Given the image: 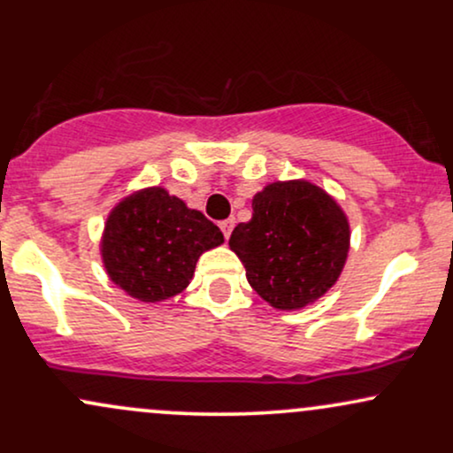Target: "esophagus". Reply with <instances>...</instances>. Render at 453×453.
<instances>
[{
  "mask_svg": "<svg viewBox=\"0 0 453 453\" xmlns=\"http://www.w3.org/2000/svg\"><path fill=\"white\" fill-rule=\"evenodd\" d=\"M219 227H221L223 236L230 238V234H232V230H234V219H226V221H221V223H219Z\"/></svg>",
  "mask_w": 453,
  "mask_h": 453,
  "instance_id": "34e87169",
  "label": "esophagus"
}]
</instances>
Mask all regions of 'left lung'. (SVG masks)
I'll use <instances>...</instances> for the list:
<instances>
[{"mask_svg":"<svg viewBox=\"0 0 453 453\" xmlns=\"http://www.w3.org/2000/svg\"><path fill=\"white\" fill-rule=\"evenodd\" d=\"M251 206V221L238 223L230 236L249 285L279 311L317 303L345 268L351 238L345 211L304 179L266 185Z\"/></svg>","mask_w":453,"mask_h":453,"instance_id":"left-lung-1","label":"left lung"}]
</instances>
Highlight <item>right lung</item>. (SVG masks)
<instances>
[{"label":"right lung","mask_w":453,"mask_h":453,"mask_svg":"<svg viewBox=\"0 0 453 453\" xmlns=\"http://www.w3.org/2000/svg\"><path fill=\"white\" fill-rule=\"evenodd\" d=\"M221 242V230L200 211L164 187H144L114 204L104 223L100 253L108 279L150 304L183 292L202 253Z\"/></svg>","instance_id":"add662e5"}]
</instances>
